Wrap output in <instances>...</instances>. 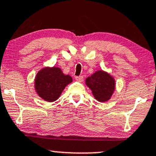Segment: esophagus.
<instances>
[{
	"instance_id": "obj_1",
	"label": "esophagus",
	"mask_w": 156,
	"mask_h": 156,
	"mask_svg": "<svg viewBox=\"0 0 156 156\" xmlns=\"http://www.w3.org/2000/svg\"><path fill=\"white\" fill-rule=\"evenodd\" d=\"M75 79H76V81H78L79 82H82L83 81V77L81 76V75H80V76H76L75 77Z\"/></svg>"
}]
</instances>
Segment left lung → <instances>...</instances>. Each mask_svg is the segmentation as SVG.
<instances>
[{
    "label": "left lung",
    "instance_id": "8db88e82",
    "mask_svg": "<svg viewBox=\"0 0 156 156\" xmlns=\"http://www.w3.org/2000/svg\"><path fill=\"white\" fill-rule=\"evenodd\" d=\"M87 86L98 101L104 102L110 99L115 89L114 78L107 72L98 70L86 79Z\"/></svg>",
    "mask_w": 156,
    "mask_h": 156
}]
</instances>
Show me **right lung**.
I'll list each match as a JSON object with an SVG mask.
<instances>
[{"mask_svg": "<svg viewBox=\"0 0 156 156\" xmlns=\"http://www.w3.org/2000/svg\"><path fill=\"white\" fill-rule=\"evenodd\" d=\"M73 81L69 75H64L58 67H44L37 73L35 89L37 94L48 102L57 100L66 86Z\"/></svg>", "mask_w": 156, "mask_h": 156, "instance_id": "add662e5", "label": "right lung"}]
</instances>
